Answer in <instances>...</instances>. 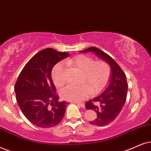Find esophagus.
<instances>
[{
	"label": "esophagus",
	"instance_id": "obj_1",
	"mask_svg": "<svg viewBox=\"0 0 151 151\" xmlns=\"http://www.w3.org/2000/svg\"><path fill=\"white\" fill-rule=\"evenodd\" d=\"M77 105H79L81 106V108H85V104L83 103H79V102H75Z\"/></svg>",
	"mask_w": 151,
	"mask_h": 151
}]
</instances>
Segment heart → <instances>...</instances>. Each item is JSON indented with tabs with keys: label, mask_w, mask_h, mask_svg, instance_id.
<instances>
[{
	"label": "heart",
	"mask_w": 151,
	"mask_h": 151,
	"mask_svg": "<svg viewBox=\"0 0 151 151\" xmlns=\"http://www.w3.org/2000/svg\"><path fill=\"white\" fill-rule=\"evenodd\" d=\"M68 65L74 67L82 72L79 86L69 85L61 90L62 98L70 102H81L87 98L91 92L98 93L102 91L109 81L111 68L104 61H96L91 57L79 55L65 61ZM65 67L62 63H58L53 68L51 77L54 84L61 87L65 84Z\"/></svg>",
	"instance_id": "heart-1"
}]
</instances>
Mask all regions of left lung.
<instances>
[{
	"mask_svg": "<svg viewBox=\"0 0 151 151\" xmlns=\"http://www.w3.org/2000/svg\"><path fill=\"white\" fill-rule=\"evenodd\" d=\"M81 52H93L111 66L109 85L100 95L86 103V109H92L97 113L96 119L89 121L90 123L98 126H104L116 119L125 104L128 88L126 76L111 57L97 47H90ZM95 103L97 104L95 105Z\"/></svg>",
	"mask_w": 151,
	"mask_h": 151,
	"instance_id": "1",
	"label": "left lung"
}]
</instances>
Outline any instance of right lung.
<instances>
[{
    "mask_svg": "<svg viewBox=\"0 0 151 151\" xmlns=\"http://www.w3.org/2000/svg\"><path fill=\"white\" fill-rule=\"evenodd\" d=\"M68 56L67 52L45 49L30 59L19 75L14 86L17 103L25 117L36 126H56L64 117L67 102L58 101L51 70Z\"/></svg>",
    "mask_w": 151,
    "mask_h": 151,
    "instance_id": "add662e5",
    "label": "right lung"
}]
</instances>
